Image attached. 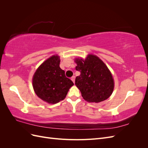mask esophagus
Returning a JSON list of instances; mask_svg holds the SVG:
<instances>
[{
  "instance_id": "1",
  "label": "esophagus",
  "mask_w": 148,
  "mask_h": 148,
  "mask_svg": "<svg viewBox=\"0 0 148 148\" xmlns=\"http://www.w3.org/2000/svg\"><path fill=\"white\" fill-rule=\"evenodd\" d=\"M71 81H72L75 83V76H73V77L71 78Z\"/></svg>"
}]
</instances>
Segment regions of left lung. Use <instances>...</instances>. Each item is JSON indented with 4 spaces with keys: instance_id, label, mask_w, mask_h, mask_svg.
<instances>
[{
    "instance_id": "8db88e82",
    "label": "left lung",
    "mask_w": 148,
    "mask_h": 148,
    "mask_svg": "<svg viewBox=\"0 0 148 148\" xmlns=\"http://www.w3.org/2000/svg\"><path fill=\"white\" fill-rule=\"evenodd\" d=\"M76 70L80 75L76 77L75 85L81 91L83 99L89 102H99L110 96L114 82L110 70L99 57L89 54L83 60H75Z\"/></svg>"
}]
</instances>
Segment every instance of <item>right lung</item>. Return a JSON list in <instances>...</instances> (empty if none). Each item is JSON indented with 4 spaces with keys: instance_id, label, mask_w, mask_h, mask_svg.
Returning <instances> with one entry per match:
<instances>
[{
    "instance_id": "1",
    "label": "right lung",
    "mask_w": 148,
    "mask_h": 148,
    "mask_svg": "<svg viewBox=\"0 0 148 148\" xmlns=\"http://www.w3.org/2000/svg\"><path fill=\"white\" fill-rule=\"evenodd\" d=\"M59 56H53L40 65L33 77V86L36 95L49 104L64 100L74 84L60 68Z\"/></svg>"
}]
</instances>
